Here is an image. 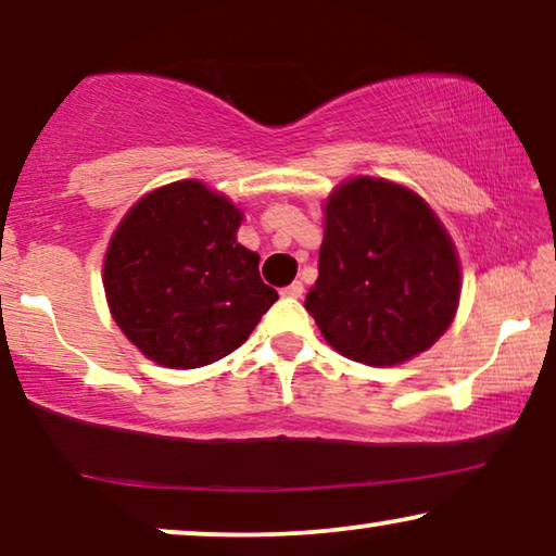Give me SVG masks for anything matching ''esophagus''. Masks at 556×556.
Returning <instances> with one entry per match:
<instances>
[{
    "label": "esophagus",
    "instance_id": "1",
    "mask_svg": "<svg viewBox=\"0 0 556 556\" xmlns=\"http://www.w3.org/2000/svg\"><path fill=\"white\" fill-rule=\"evenodd\" d=\"M280 295H286V299H301V295H303V283H301V280H293L291 286L280 288Z\"/></svg>",
    "mask_w": 556,
    "mask_h": 556
}]
</instances>
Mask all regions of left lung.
Returning <instances> with one entry per match:
<instances>
[{"mask_svg":"<svg viewBox=\"0 0 556 556\" xmlns=\"http://www.w3.org/2000/svg\"><path fill=\"white\" fill-rule=\"evenodd\" d=\"M306 311L346 359L392 367L430 349L460 299L451 235L413 189L356 177L326 200Z\"/></svg>","mask_w":556,"mask_h":556,"instance_id":"1","label":"left lung"}]
</instances>
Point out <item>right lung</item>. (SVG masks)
Wrapping results in <instances>:
<instances>
[{
	"label": "right lung",
	"instance_id": "1",
	"mask_svg": "<svg viewBox=\"0 0 556 556\" xmlns=\"http://www.w3.org/2000/svg\"><path fill=\"white\" fill-rule=\"evenodd\" d=\"M242 212L197 179L141 197L105 250L113 321L151 362L197 369L245 341L278 301L242 248Z\"/></svg>",
	"mask_w": 556,
	"mask_h": 556
}]
</instances>
